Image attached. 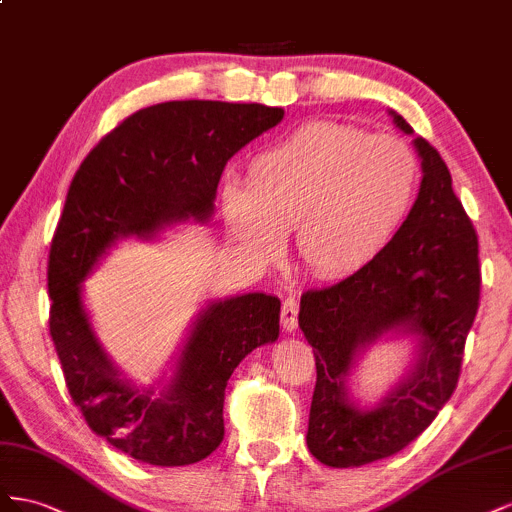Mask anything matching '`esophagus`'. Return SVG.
I'll use <instances>...</instances> for the list:
<instances>
[{
  "label": "esophagus",
  "instance_id": "34e87169",
  "mask_svg": "<svg viewBox=\"0 0 512 512\" xmlns=\"http://www.w3.org/2000/svg\"><path fill=\"white\" fill-rule=\"evenodd\" d=\"M298 311L300 304L296 298H285L283 309H281V326L285 332H294L298 328Z\"/></svg>",
  "mask_w": 512,
  "mask_h": 512
}]
</instances>
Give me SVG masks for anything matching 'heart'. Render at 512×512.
I'll return each mask as SVG.
<instances>
[{
  "instance_id": "b5f03b06",
  "label": "heart",
  "mask_w": 512,
  "mask_h": 512,
  "mask_svg": "<svg viewBox=\"0 0 512 512\" xmlns=\"http://www.w3.org/2000/svg\"><path fill=\"white\" fill-rule=\"evenodd\" d=\"M420 163L403 139L339 122H309L261 150L244 186L223 191L233 242L259 266L285 251L321 279H343L384 251L410 214Z\"/></svg>"
}]
</instances>
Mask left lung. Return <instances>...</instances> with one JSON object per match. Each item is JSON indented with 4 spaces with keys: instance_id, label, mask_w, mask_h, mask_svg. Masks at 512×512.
<instances>
[{
    "instance_id": "8db88e82",
    "label": "left lung",
    "mask_w": 512,
    "mask_h": 512,
    "mask_svg": "<svg viewBox=\"0 0 512 512\" xmlns=\"http://www.w3.org/2000/svg\"><path fill=\"white\" fill-rule=\"evenodd\" d=\"M414 135L397 111H388ZM422 182L397 236L341 283L302 294L298 324L313 347L317 384L306 446L330 467H360L425 431L459 382L463 347L478 311V238L442 156L414 139ZM412 336L413 367L375 406L348 394V375L369 346Z\"/></svg>"
}]
</instances>
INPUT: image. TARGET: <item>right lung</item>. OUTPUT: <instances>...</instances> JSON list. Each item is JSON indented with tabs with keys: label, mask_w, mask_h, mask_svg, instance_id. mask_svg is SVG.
Listing matches in <instances>:
<instances>
[{
	"label": "right lung",
	"mask_w": 512,
	"mask_h": 512,
	"mask_svg": "<svg viewBox=\"0 0 512 512\" xmlns=\"http://www.w3.org/2000/svg\"><path fill=\"white\" fill-rule=\"evenodd\" d=\"M283 115L257 102H160L113 128L72 178L49 253L51 339L87 427L137 461L175 467L212 455L225 435L227 379L255 347L279 339L281 300L259 291L210 300L158 390L115 367L85 311L81 283L120 240L208 223L227 160Z\"/></svg>",
	"instance_id": "obj_1"
}]
</instances>
